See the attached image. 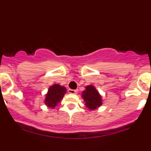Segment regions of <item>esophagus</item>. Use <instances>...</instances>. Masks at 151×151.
Wrapping results in <instances>:
<instances>
[{
    "mask_svg": "<svg viewBox=\"0 0 151 151\" xmlns=\"http://www.w3.org/2000/svg\"><path fill=\"white\" fill-rule=\"evenodd\" d=\"M68 92L70 93H72V94H76V93H78L77 89H70L68 90Z\"/></svg>",
    "mask_w": 151,
    "mask_h": 151,
    "instance_id": "esophagus-1",
    "label": "esophagus"
}]
</instances>
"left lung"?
Listing matches in <instances>:
<instances>
[{"instance_id":"1","label":"left lung","mask_w":151,"mask_h":151,"mask_svg":"<svg viewBox=\"0 0 151 151\" xmlns=\"http://www.w3.org/2000/svg\"><path fill=\"white\" fill-rule=\"evenodd\" d=\"M82 97L86 102V107L89 109H95L101 105V97L94 86H86V90L83 91Z\"/></svg>"}]
</instances>
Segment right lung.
Returning <instances> with one entry per match:
<instances>
[{
	"label": "right lung",
	"mask_w": 151,
	"mask_h": 151,
	"mask_svg": "<svg viewBox=\"0 0 151 151\" xmlns=\"http://www.w3.org/2000/svg\"><path fill=\"white\" fill-rule=\"evenodd\" d=\"M66 91L67 90L65 87L57 84L50 86L45 98V104L47 106L54 108L60 101V100L63 99Z\"/></svg>",
	"instance_id": "obj_1"
}]
</instances>
